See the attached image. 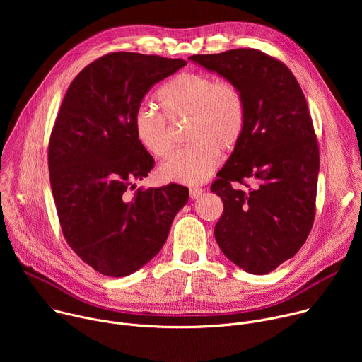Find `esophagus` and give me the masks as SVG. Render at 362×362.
Segmentation results:
<instances>
[{
	"label": "esophagus",
	"instance_id": "34e87169",
	"mask_svg": "<svg viewBox=\"0 0 362 362\" xmlns=\"http://www.w3.org/2000/svg\"><path fill=\"white\" fill-rule=\"evenodd\" d=\"M202 192H203L202 187H190L189 189V194L192 199H197L202 194Z\"/></svg>",
	"mask_w": 362,
	"mask_h": 362
}]
</instances>
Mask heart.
<instances>
[{
	"instance_id": "1",
	"label": "heart",
	"mask_w": 362,
	"mask_h": 362,
	"mask_svg": "<svg viewBox=\"0 0 362 362\" xmlns=\"http://www.w3.org/2000/svg\"><path fill=\"white\" fill-rule=\"evenodd\" d=\"M162 115L141 107L133 129L140 146L153 158L165 159L173 150V126L187 124L190 146L177 150L162 165V179L182 185L208 180L219 163V151L230 153L240 141L246 124V100L242 87L230 78L206 73H182L156 93Z\"/></svg>"
}]
</instances>
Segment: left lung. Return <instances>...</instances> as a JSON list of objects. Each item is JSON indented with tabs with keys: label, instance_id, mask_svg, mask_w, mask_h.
Masks as SVG:
<instances>
[{
	"label": "left lung",
	"instance_id": "1",
	"mask_svg": "<svg viewBox=\"0 0 362 362\" xmlns=\"http://www.w3.org/2000/svg\"><path fill=\"white\" fill-rule=\"evenodd\" d=\"M190 60L245 93L243 136L211 186L223 202L215 238L235 265L268 274L300 249L315 219L320 147L306 98L292 71L256 48Z\"/></svg>",
	"mask_w": 362,
	"mask_h": 362
}]
</instances>
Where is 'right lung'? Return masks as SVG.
Masks as SVG:
<instances>
[{
  "mask_svg": "<svg viewBox=\"0 0 362 362\" xmlns=\"http://www.w3.org/2000/svg\"><path fill=\"white\" fill-rule=\"evenodd\" d=\"M187 63L139 53H109L71 81L48 141V170L60 226L80 259L106 276H126L165 245L185 186L137 189L154 166L134 136L147 91Z\"/></svg>",
  "mask_w": 362,
  "mask_h": 362,
  "instance_id": "1",
  "label": "right lung"
}]
</instances>
